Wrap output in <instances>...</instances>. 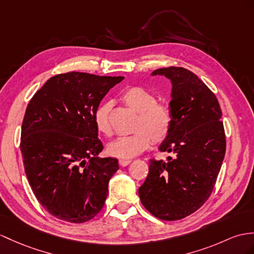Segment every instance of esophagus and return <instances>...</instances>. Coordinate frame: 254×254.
I'll return each instance as SVG.
<instances>
[{"mask_svg": "<svg viewBox=\"0 0 254 254\" xmlns=\"http://www.w3.org/2000/svg\"><path fill=\"white\" fill-rule=\"evenodd\" d=\"M130 163H131L130 159H120V165L123 166V167H125V166L130 164Z\"/></svg>", "mask_w": 254, "mask_h": 254, "instance_id": "34e87169", "label": "esophagus"}]
</instances>
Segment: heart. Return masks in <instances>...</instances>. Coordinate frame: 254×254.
I'll list each match as a JSON object with an SVG mask.
<instances>
[{"instance_id": "b5f03b06", "label": "heart", "mask_w": 254, "mask_h": 254, "mask_svg": "<svg viewBox=\"0 0 254 254\" xmlns=\"http://www.w3.org/2000/svg\"><path fill=\"white\" fill-rule=\"evenodd\" d=\"M123 102L138 113L133 132L123 135L110 142L107 151L110 155L119 158H131L153 143H160L169 134L174 117L170 109L164 103L156 102V96L139 86L128 87L121 96ZM110 103L99 106L94 113V123L99 133L110 135L112 127L110 122Z\"/></svg>"}]
</instances>
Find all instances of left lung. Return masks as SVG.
<instances>
[{"label": "left lung", "instance_id": "1", "mask_svg": "<svg viewBox=\"0 0 254 254\" xmlns=\"http://www.w3.org/2000/svg\"><path fill=\"white\" fill-rule=\"evenodd\" d=\"M152 75L165 76L172 85L174 123L158 147L171 155L150 160L139 196L154 216L176 221L195 212L211 194L225 155L224 127L218 99L196 74L170 66Z\"/></svg>", "mask_w": 254, "mask_h": 254}]
</instances>
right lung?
Wrapping results in <instances>:
<instances>
[{
	"label": "right lung",
	"mask_w": 254,
	"mask_h": 254,
	"mask_svg": "<svg viewBox=\"0 0 254 254\" xmlns=\"http://www.w3.org/2000/svg\"><path fill=\"white\" fill-rule=\"evenodd\" d=\"M123 76L82 72L49 78L31 99L21 127L24 171L36 199L56 218L83 223L100 212L119 160L99 157L94 113Z\"/></svg>",
	"instance_id": "right-lung-1"
}]
</instances>
